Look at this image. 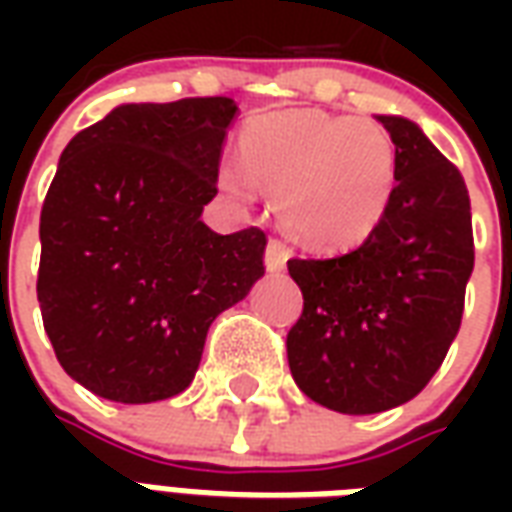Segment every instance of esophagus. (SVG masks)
<instances>
[{"label":"esophagus","mask_w":512,"mask_h":512,"mask_svg":"<svg viewBox=\"0 0 512 512\" xmlns=\"http://www.w3.org/2000/svg\"><path fill=\"white\" fill-rule=\"evenodd\" d=\"M288 257L290 249L282 241H268L266 246V268L271 274H279V271H285L288 266Z\"/></svg>","instance_id":"obj_1"}]
</instances>
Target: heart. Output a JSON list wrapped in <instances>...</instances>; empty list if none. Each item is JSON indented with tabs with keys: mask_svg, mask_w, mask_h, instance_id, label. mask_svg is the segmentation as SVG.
Wrapping results in <instances>:
<instances>
[{
	"mask_svg": "<svg viewBox=\"0 0 512 512\" xmlns=\"http://www.w3.org/2000/svg\"><path fill=\"white\" fill-rule=\"evenodd\" d=\"M244 161H224L219 186L252 202L279 194L282 227L318 252L365 244L397 189V147L373 120L288 109L255 117L241 134Z\"/></svg>",
	"mask_w": 512,
	"mask_h": 512,
	"instance_id": "heart-1",
	"label": "heart"
}]
</instances>
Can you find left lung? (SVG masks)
Instances as JSON below:
<instances>
[{"instance_id": "1", "label": "left lung", "mask_w": 512, "mask_h": 512, "mask_svg": "<svg viewBox=\"0 0 512 512\" xmlns=\"http://www.w3.org/2000/svg\"><path fill=\"white\" fill-rule=\"evenodd\" d=\"M397 147V189L365 244L332 260H288L304 312L288 362L304 395L340 414H378L417 397L461 329L474 268L461 172L425 131L376 115Z\"/></svg>"}]
</instances>
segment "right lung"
Instances as JSON below:
<instances>
[{"label":"right lung","instance_id":"right-lung-1","mask_svg":"<svg viewBox=\"0 0 512 512\" xmlns=\"http://www.w3.org/2000/svg\"><path fill=\"white\" fill-rule=\"evenodd\" d=\"M233 98L120 104L62 150L40 213L38 301L62 370L115 403H156L197 373L216 315L263 277L266 235H219Z\"/></svg>","mask_w":512,"mask_h":512}]
</instances>
